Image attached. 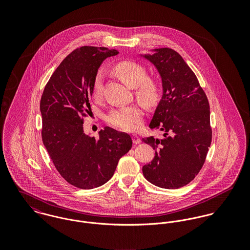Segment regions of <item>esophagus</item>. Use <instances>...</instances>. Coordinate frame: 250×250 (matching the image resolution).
I'll return each instance as SVG.
<instances>
[{
	"instance_id": "1",
	"label": "esophagus",
	"mask_w": 250,
	"mask_h": 250,
	"mask_svg": "<svg viewBox=\"0 0 250 250\" xmlns=\"http://www.w3.org/2000/svg\"><path fill=\"white\" fill-rule=\"evenodd\" d=\"M132 141H133V143H135V144H139V143H141V139L137 135H133L132 136Z\"/></svg>"
}]
</instances>
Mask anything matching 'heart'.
Listing matches in <instances>:
<instances>
[{"mask_svg":"<svg viewBox=\"0 0 250 250\" xmlns=\"http://www.w3.org/2000/svg\"><path fill=\"white\" fill-rule=\"evenodd\" d=\"M115 74L129 86L136 87L135 93L144 107H155L162 97V86L158 81L148 78L146 69L135 62H121L114 66ZM94 98H100L103 92V73H96L92 86ZM143 111L140 104L112 108L107 121L113 127L123 131H136L143 124Z\"/></svg>","mask_w":250,"mask_h":250,"instance_id":"b5f03b06","label":"heart"}]
</instances>
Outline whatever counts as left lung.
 <instances>
[{
    "label": "left lung",
    "mask_w": 250,
    "mask_h": 250,
    "mask_svg": "<svg viewBox=\"0 0 250 250\" xmlns=\"http://www.w3.org/2000/svg\"><path fill=\"white\" fill-rule=\"evenodd\" d=\"M155 51L144 58L160 73L164 94L149 126L165 134L162 140L143 139L155 150L143 175L157 187L178 188L195 178L206 161L212 143L210 105L197 77L176 51Z\"/></svg>",
    "instance_id": "obj_1"
}]
</instances>
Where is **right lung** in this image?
I'll use <instances>...</instances> for the list:
<instances>
[{"label": "right lung", "instance_id": "right-lung-1", "mask_svg": "<svg viewBox=\"0 0 250 250\" xmlns=\"http://www.w3.org/2000/svg\"><path fill=\"white\" fill-rule=\"evenodd\" d=\"M117 54L106 47L75 49L53 73L41 96L43 144L62 177L79 188L107 183L119 159L132 147L128 134L110 127L99 132L98 140L83 132L94 77L102 62Z\"/></svg>", "mask_w": 250, "mask_h": 250}]
</instances>
